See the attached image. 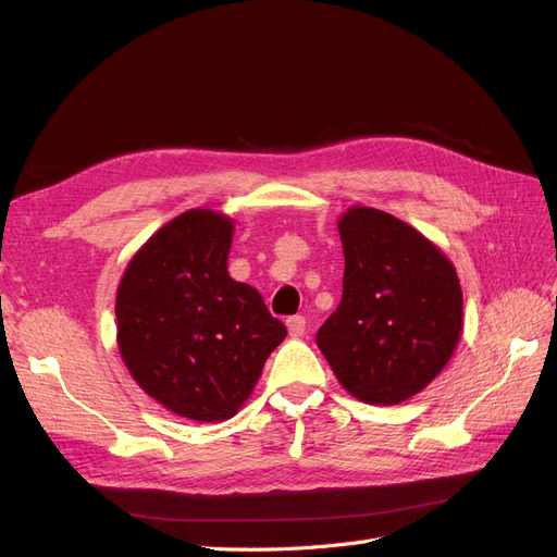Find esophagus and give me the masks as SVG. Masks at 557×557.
I'll use <instances>...</instances> for the list:
<instances>
[{"mask_svg":"<svg viewBox=\"0 0 557 557\" xmlns=\"http://www.w3.org/2000/svg\"><path fill=\"white\" fill-rule=\"evenodd\" d=\"M285 325H288L290 336L299 339V336H305V332H307V318L305 315H290L288 320H285Z\"/></svg>","mask_w":557,"mask_h":557,"instance_id":"esophagus-1","label":"esophagus"}]
</instances>
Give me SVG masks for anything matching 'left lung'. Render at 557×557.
<instances>
[{
    "label": "left lung",
    "instance_id": "left-lung-1",
    "mask_svg": "<svg viewBox=\"0 0 557 557\" xmlns=\"http://www.w3.org/2000/svg\"><path fill=\"white\" fill-rule=\"evenodd\" d=\"M342 305L315 342L344 391L391 407L428 387L462 334V290L453 262L416 227L372 209L342 213Z\"/></svg>",
    "mask_w": 557,
    "mask_h": 557
}]
</instances>
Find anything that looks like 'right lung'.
Returning <instances> with one entry per match:
<instances>
[{
    "instance_id": "right-lung-1",
    "label": "right lung",
    "mask_w": 557,
    "mask_h": 557,
    "mask_svg": "<svg viewBox=\"0 0 557 557\" xmlns=\"http://www.w3.org/2000/svg\"><path fill=\"white\" fill-rule=\"evenodd\" d=\"M234 221L190 209L129 260L115 295L117 350L146 395L176 416L237 413L288 330L227 272Z\"/></svg>"
}]
</instances>
